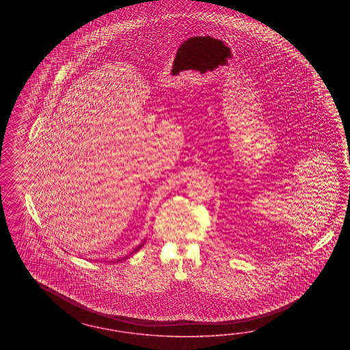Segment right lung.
Here are the masks:
<instances>
[{
    "label": "right lung",
    "instance_id": "add662e5",
    "mask_svg": "<svg viewBox=\"0 0 350 350\" xmlns=\"http://www.w3.org/2000/svg\"><path fill=\"white\" fill-rule=\"evenodd\" d=\"M145 244V241H144V243H142V244L139 245V246H137V247H136V249H135V250H133V252H132V253H131V254H133V253H136V252H137V250H139V249H141V247H142V245ZM128 256H124V258H122V259H118L117 262H122V260H124V259H127Z\"/></svg>",
    "mask_w": 350,
    "mask_h": 350
}]
</instances>
